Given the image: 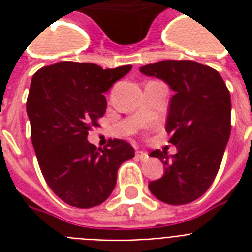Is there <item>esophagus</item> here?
I'll use <instances>...</instances> for the list:
<instances>
[{
    "label": "esophagus",
    "mask_w": 252,
    "mask_h": 252,
    "mask_svg": "<svg viewBox=\"0 0 252 252\" xmlns=\"http://www.w3.org/2000/svg\"><path fill=\"white\" fill-rule=\"evenodd\" d=\"M136 156H137V158H140L141 161H146V159L149 158V154L146 153V152H137Z\"/></svg>",
    "instance_id": "1"
}]
</instances>
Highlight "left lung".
I'll list each match as a JSON object with an SVG mask.
<instances>
[{
    "instance_id": "obj_1",
    "label": "left lung",
    "mask_w": 252,
    "mask_h": 252,
    "mask_svg": "<svg viewBox=\"0 0 252 252\" xmlns=\"http://www.w3.org/2000/svg\"><path fill=\"white\" fill-rule=\"evenodd\" d=\"M145 76L165 81L175 95L170 100L166 130L176 154L153 150L165 174L149 183L158 200L188 204L213 183L230 137V93L220 73L191 60H165L140 68Z\"/></svg>"
}]
</instances>
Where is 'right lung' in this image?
Segmentation results:
<instances>
[{
	"instance_id": "obj_1",
	"label": "right lung",
	"mask_w": 252,
	"mask_h": 252,
	"mask_svg": "<svg viewBox=\"0 0 252 252\" xmlns=\"http://www.w3.org/2000/svg\"><path fill=\"white\" fill-rule=\"evenodd\" d=\"M130 69L61 61L31 80L26 108L37 162L49 188L72 207L93 208L108 199L120 165L134 157L124 140H110L103 149L87 141L106 112L103 94Z\"/></svg>"
}]
</instances>
